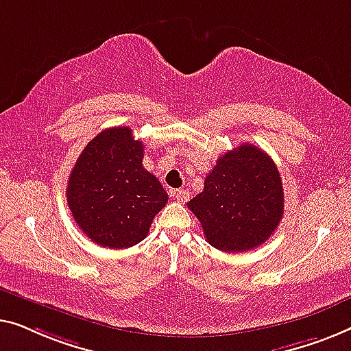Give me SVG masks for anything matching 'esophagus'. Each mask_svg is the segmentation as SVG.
Returning a JSON list of instances; mask_svg holds the SVG:
<instances>
[{
    "instance_id": "1",
    "label": "esophagus",
    "mask_w": 351,
    "mask_h": 351,
    "mask_svg": "<svg viewBox=\"0 0 351 351\" xmlns=\"http://www.w3.org/2000/svg\"><path fill=\"white\" fill-rule=\"evenodd\" d=\"M171 195H173V199H175L176 202H186L187 199H189V194H187V192L182 191V189L171 191Z\"/></svg>"
}]
</instances>
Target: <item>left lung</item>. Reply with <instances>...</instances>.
<instances>
[{
  "label": "left lung",
  "instance_id": "1",
  "mask_svg": "<svg viewBox=\"0 0 351 351\" xmlns=\"http://www.w3.org/2000/svg\"><path fill=\"white\" fill-rule=\"evenodd\" d=\"M187 208L200 221L206 241L226 253L261 246L283 218L285 194L274 160L248 143L226 152Z\"/></svg>",
  "mask_w": 351,
  "mask_h": 351
}]
</instances>
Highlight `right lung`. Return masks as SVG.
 <instances>
[{"mask_svg": "<svg viewBox=\"0 0 351 351\" xmlns=\"http://www.w3.org/2000/svg\"><path fill=\"white\" fill-rule=\"evenodd\" d=\"M143 147L132 128H106L88 141L71 170L66 187L71 216L103 248L140 243L169 202L160 181L143 167Z\"/></svg>", "mask_w": 351, "mask_h": 351, "instance_id": "obj_1", "label": "right lung"}]
</instances>
